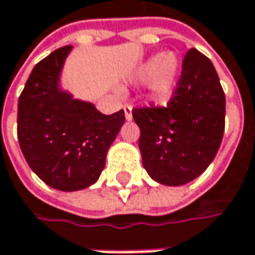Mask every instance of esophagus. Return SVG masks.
<instances>
[{
	"instance_id": "esophagus-1",
	"label": "esophagus",
	"mask_w": 255,
	"mask_h": 255,
	"mask_svg": "<svg viewBox=\"0 0 255 255\" xmlns=\"http://www.w3.org/2000/svg\"><path fill=\"white\" fill-rule=\"evenodd\" d=\"M124 114H126V118H127L128 121L132 120V108H131L129 104H126V105H124Z\"/></svg>"
}]
</instances>
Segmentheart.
Returning <instances> with one entry per match:
<instances>
[{
    "label": "heart",
    "mask_w": 255,
    "mask_h": 255,
    "mask_svg": "<svg viewBox=\"0 0 255 255\" xmlns=\"http://www.w3.org/2000/svg\"><path fill=\"white\" fill-rule=\"evenodd\" d=\"M179 73V60L174 53H164L161 56L151 57L141 69L140 79L150 81L151 97L157 101H167L172 97L174 86L177 82Z\"/></svg>",
    "instance_id": "1"
}]
</instances>
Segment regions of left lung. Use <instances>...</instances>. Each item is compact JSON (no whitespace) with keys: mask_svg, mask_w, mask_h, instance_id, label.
Listing matches in <instances>:
<instances>
[{"mask_svg":"<svg viewBox=\"0 0 255 255\" xmlns=\"http://www.w3.org/2000/svg\"><path fill=\"white\" fill-rule=\"evenodd\" d=\"M142 166L158 183L180 186L215 158L225 128V94L212 62L190 49L166 107H137Z\"/></svg>","mask_w":255,"mask_h":255,"instance_id":"8db88e82","label":"left lung"}]
</instances>
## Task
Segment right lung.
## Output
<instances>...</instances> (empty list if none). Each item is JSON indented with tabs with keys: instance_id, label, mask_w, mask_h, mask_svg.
Returning <instances> with one entry per match:
<instances>
[{
	"instance_id": "right-lung-1",
	"label": "right lung",
	"mask_w": 255,
	"mask_h": 255,
	"mask_svg": "<svg viewBox=\"0 0 255 255\" xmlns=\"http://www.w3.org/2000/svg\"><path fill=\"white\" fill-rule=\"evenodd\" d=\"M72 46L40 60L18 98L17 135L31 170L49 186L72 192L95 183L108 148L126 121L124 110L104 115L59 89Z\"/></svg>"
}]
</instances>
